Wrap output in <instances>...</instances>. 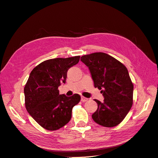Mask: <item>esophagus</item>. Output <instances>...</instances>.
I'll return each instance as SVG.
<instances>
[{
  "mask_svg": "<svg viewBox=\"0 0 158 158\" xmlns=\"http://www.w3.org/2000/svg\"><path fill=\"white\" fill-rule=\"evenodd\" d=\"M88 99L86 98L83 97V96L81 97V102H85L86 101H88Z\"/></svg>",
  "mask_w": 158,
  "mask_h": 158,
  "instance_id": "1",
  "label": "esophagus"
}]
</instances>
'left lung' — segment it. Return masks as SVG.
Masks as SVG:
<instances>
[{"instance_id":"1","label":"left lung","mask_w":158,"mask_h":158,"mask_svg":"<svg viewBox=\"0 0 158 158\" xmlns=\"http://www.w3.org/2000/svg\"><path fill=\"white\" fill-rule=\"evenodd\" d=\"M81 61L92 75L95 88L101 90L103 102L95 99L98 109L92 115L98 125L113 127L121 123L130 111L134 85L126 66L104 52L84 55Z\"/></svg>"}]
</instances>
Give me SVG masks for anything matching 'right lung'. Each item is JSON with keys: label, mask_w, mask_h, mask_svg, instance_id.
I'll use <instances>...</instances> for the list:
<instances>
[{"label": "right lung", "mask_w": 158, "mask_h": 158, "mask_svg": "<svg viewBox=\"0 0 158 158\" xmlns=\"http://www.w3.org/2000/svg\"><path fill=\"white\" fill-rule=\"evenodd\" d=\"M80 56L47 60L32 70L24 87L27 112L40 126L56 131L67 124L72 109L80 101V95L67 97L59 94L61 83H66L69 69L78 64Z\"/></svg>", "instance_id": "obj_1"}]
</instances>
